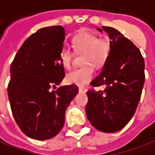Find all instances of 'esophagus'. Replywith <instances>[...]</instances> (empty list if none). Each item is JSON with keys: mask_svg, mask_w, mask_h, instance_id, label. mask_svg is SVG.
<instances>
[{"mask_svg": "<svg viewBox=\"0 0 155 155\" xmlns=\"http://www.w3.org/2000/svg\"><path fill=\"white\" fill-rule=\"evenodd\" d=\"M86 91H87V90H86L85 87H79V91H80V92L85 93L86 92Z\"/></svg>", "mask_w": 155, "mask_h": 155, "instance_id": "34e87169", "label": "esophagus"}]
</instances>
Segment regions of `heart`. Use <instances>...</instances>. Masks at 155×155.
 <instances>
[{"label":"heart","instance_id":"obj_1","mask_svg":"<svg viewBox=\"0 0 155 155\" xmlns=\"http://www.w3.org/2000/svg\"><path fill=\"white\" fill-rule=\"evenodd\" d=\"M73 48L77 54H83L82 64L84 66L76 68L66 74V81L71 85L83 86L92 80L94 76L93 67L102 66L107 60L111 50V41L107 38H99L95 33L80 32L73 38ZM73 54L69 48H64L59 54L63 66L70 68Z\"/></svg>","mask_w":155,"mask_h":155}]
</instances>
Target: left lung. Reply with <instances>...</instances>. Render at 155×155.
I'll return each mask as SVG.
<instances>
[{
    "instance_id": "left-lung-1",
    "label": "left lung",
    "mask_w": 155,
    "mask_h": 155,
    "mask_svg": "<svg viewBox=\"0 0 155 155\" xmlns=\"http://www.w3.org/2000/svg\"><path fill=\"white\" fill-rule=\"evenodd\" d=\"M102 29L109 34L111 50L101 72L91 85L106 87L104 91L89 90L85 111L97 130L115 133L126 126L137 109L145 80L144 60L134 43L117 29Z\"/></svg>"
}]
</instances>
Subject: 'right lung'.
<instances>
[{"label": "right lung", "instance_id": "1", "mask_svg": "<svg viewBox=\"0 0 155 155\" xmlns=\"http://www.w3.org/2000/svg\"><path fill=\"white\" fill-rule=\"evenodd\" d=\"M64 28L38 29L25 41L11 64L7 87L12 112L21 132L37 140L56 136L62 130L65 111L77 95V85H57L64 77L59 59Z\"/></svg>", "mask_w": 155, "mask_h": 155}]
</instances>
